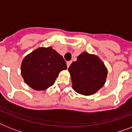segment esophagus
<instances>
[{"mask_svg":"<svg viewBox=\"0 0 132 132\" xmlns=\"http://www.w3.org/2000/svg\"><path fill=\"white\" fill-rule=\"evenodd\" d=\"M71 63H72V62L71 61H69V62H66V65H67V67H69V66H70V64H71Z\"/></svg>","mask_w":132,"mask_h":132,"instance_id":"1","label":"esophagus"}]
</instances>
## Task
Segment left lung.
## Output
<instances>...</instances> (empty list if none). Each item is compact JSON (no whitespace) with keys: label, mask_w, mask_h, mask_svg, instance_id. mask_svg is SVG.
I'll list each match as a JSON object with an SVG mask.
<instances>
[{"label":"left lung","mask_w":132,"mask_h":132,"mask_svg":"<svg viewBox=\"0 0 132 132\" xmlns=\"http://www.w3.org/2000/svg\"><path fill=\"white\" fill-rule=\"evenodd\" d=\"M72 89L79 94L90 96L104 86L108 69L103 61L94 54L84 51L68 68Z\"/></svg>","instance_id":"left-lung-1"}]
</instances>
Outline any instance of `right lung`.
<instances>
[{"label": "right lung", "instance_id": "right-lung-1", "mask_svg": "<svg viewBox=\"0 0 132 132\" xmlns=\"http://www.w3.org/2000/svg\"><path fill=\"white\" fill-rule=\"evenodd\" d=\"M67 68L61 55L51 46L40 47L22 61L21 75L26 84L35 90H45L54 84L62 70Z\"/></svg>", "mask_w": 132, "mask_h": 132}]
</instances>
